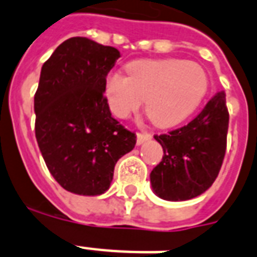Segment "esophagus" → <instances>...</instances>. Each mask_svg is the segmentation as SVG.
I'll return each mask as SVG.
<instances>
[{
  "instance_id": "1",
  "label": "esophagus",
  "mask_w": 257,
  "mask_h": 257,
  "mask_svg": "<svg viewBox=\"0 0 257 257\" xmlns=\"http://www.w3.org/2000/svg\"><path fill=\"white\" fill-rule=\"evenodd\" d=\"M149 139H152V135L151 133H145V132H139L137 133V145H141L143 143H145Z\"/></svg>"
}]
</instances>
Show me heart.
<instances>
[{
    "instance_id": "b5f03b06",
    "label": "heart",
    "mask_w": 257,
    "mask_h": 257,
    "mask_svg": "<svg viewBox=\"0 0 257 257\" xmlns=\"http://www.w3.org/2000/svg\"><path fill=\"white\" fill-rule=\"evenodd\" d=\"M128 73L106 76L109 108L114 116L125 118L147 100V114L157 126H172L187 118L208 89L205 70L193 61L141 60L129 64Z\"/></svg>"
}]
</instances>
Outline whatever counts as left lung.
Segmentation results:
<instances>
[{
	"instance_id": "8db88e82",
	"label": "left lung",
	"mask_w": 257,
	"mask_h": 257,
	"mask_svg": "<svg viewBox=\"0 0 257 257\" xmlns=\"http://www.w3.org/2000/svg\"><path fill=\"white\" fill-rule=\"evenodd\" d=\"M228 122L225 93L219 92L191 122L156 135L164 156L151 172L153 192L164 200L184 201L207 191L223 164Z\"/></svg>"
}]
</instances>
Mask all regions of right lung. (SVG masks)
<instances>
[{
	"mask_svg": "<svg viewBox=\"0 0 257 257\" xmlns=\"http://www.w3.org/2000/svg\"><path fill=\"white\" fill-rule=\"evenodd\" d=\"M120 52L72 37L42 65L34 94L36 139L45 164L64 189L82 196L108 191L114 165L136 135L113 118L105 80Z\"/></svg>",
	"mask_w": 257,
	"mask_h": 257,
	"instance_id": "1",
	"label": "right lung"
}]
</instances>
